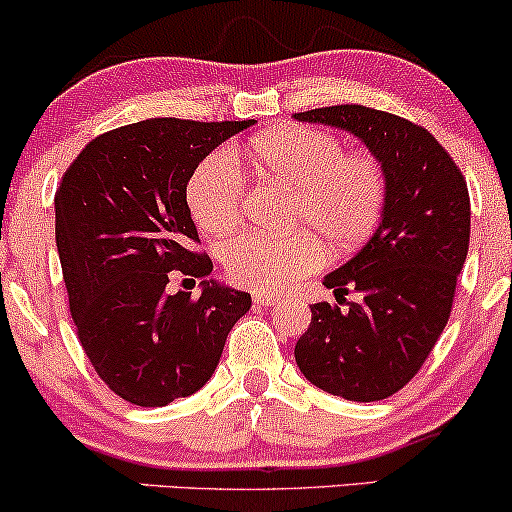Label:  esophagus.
<instances>
[{
    "label": "esophagus",
    "instance_id": "obj_1",
    "mask_svg": "<svg viewBox=\"0 0 512 512\" xmlns=\"http://www.w3.org/2000/svg\"><path fill=\"white\" fill-rule=\"evenodd\" d=\"M252 300H255V305H260V307H274L276 303H279V295L257 291V293H252Z\"/></svg>",
    "mask_w": 512,
    "mask_h": 512
}]
</instances>
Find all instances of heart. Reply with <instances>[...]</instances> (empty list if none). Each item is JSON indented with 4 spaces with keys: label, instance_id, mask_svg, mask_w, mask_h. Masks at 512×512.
<instances>
[{
    "label": "heart",
    "instance_id": "b5f03b06",
    "mask_svg": "<svg viewBox=\"0 0 512 512\" xmlns=\"http://www.w3.org/2000/svg\"><path fill=\"white\" fill-rule=\"evenodd\" d=\"M250 162L262 181L293 190L288 226L293 236L240 233L221 245L226 274L240 286L276 291L317 272L329 252H348L377 229L386 202V174L369 152H350L336 135L305 126H283L257 135ZM245 183L229 147L197 164L188 181V207L200 229L226 233L243 214Z\"/></svg>",
    "mask_w": 512,
    "mask_h": 512
}]
</instances>
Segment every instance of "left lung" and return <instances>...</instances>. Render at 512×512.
<instances>
[{"label": "left lung", "mask_w": 512, "mask_h": 512, "mask_svg": "<svg viewBox=\"0 0 512 512\" xmlns=\"http://www.w3.org/2000/svg\"><path fill=\"white\" fill-rule=\"evenodd\" d=\"M293 119L353 133L386 174L377 231L353 260L324 276L338 305H312L295 362L331 396L389 398L415 377L451 317L470 245L467 183L427 128L396 114L338 104ZM348 292L356 300L346 304Z\"/></svg>", "instance_id": "left-lung-1"}]
</instances>
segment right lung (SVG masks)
I'll return each mask as SVG.
<instances>
[{
    "instance_id": "obj_1",
    "label": "right lung",
    "mask_w": 512,
    "mask_h": 512,
    "mask_svg": "<svg viewBox=\"0 0 512 512\" xmlns=\"http://www.w3.org/2000/svg\"><path fill=\"white\" fill-rule=\"evenodd\" d=\"M255 121L147 119L83 147L61 176L57 250L80 346L104 384L162 408L207 384L250 293L208 279L186 188L197 164ZM171 271L203 293H165Z\"/></svg>"
}]
</instances>
